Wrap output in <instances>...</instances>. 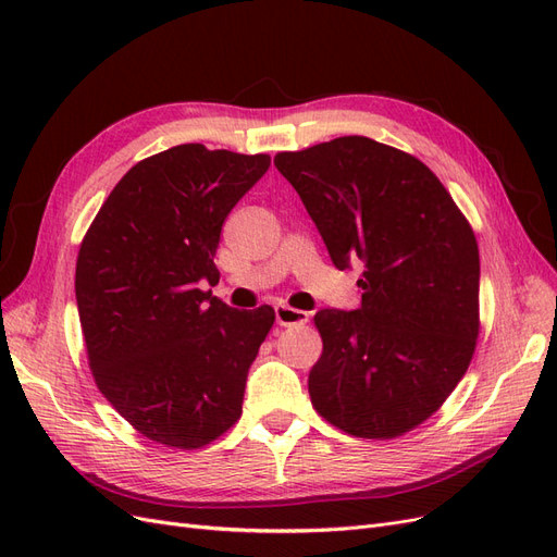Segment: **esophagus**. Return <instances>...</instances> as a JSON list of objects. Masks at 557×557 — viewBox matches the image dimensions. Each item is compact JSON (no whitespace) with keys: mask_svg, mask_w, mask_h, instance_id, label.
Instances as JSON below:
<instances>
[{"mask_svg":"<svg viewBox=\"0 0 557 557\" xmlns=\"http://www.w3.org/2000/svg\"><path fill=\"white\" fill-rule=\"evenodd\" d=\"M274 311H276V323L281 327H299L309 323V313L301 309H293L288 305H276Z\"/></svg>","mask_w":557,"mask_h":557,"instance_id":"esophagus-1","label":"esophagus"}]
</instances>
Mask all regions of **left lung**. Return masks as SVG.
I'll return each mask as SVG.
<instances>
[{
  "instance_id": "1",
  "label": "left lung",
  "mask_w": 557,
  "mask_h": 557,
  "mask_svg": "<svg viewBox=\"0 0 557 557\" xmlns=\"http://www.w3.org/2000/svg\"><path fill=\"white\" fill-rule=\"evenodd\" d=\"M332 262H362L360 309H323L313 409L360 440H395L442 409L474 358L479 244L428 164L369 137L285 150Z\"/></svg>"
}]
</instances>
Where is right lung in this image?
<instances>
[{
	"mask_svg": "<svg viewBox=\"0 0 557 557\" xmlns=\"http://www.w3.org/2000/svg\"><path fill=\"white\" fill-rule=\"evenodd\" d=\"M181 144L137 162L97 211L76 260V305L92 379L146 440L195 450L242 418L269 305L237 311L201 290L234 205L269 170Z\"/></svg>",
	"mask_w": 557,
	"mask_h": 557,
	"instance_id": "add662e5",
	"label": "right lung"
}]
</instances>
